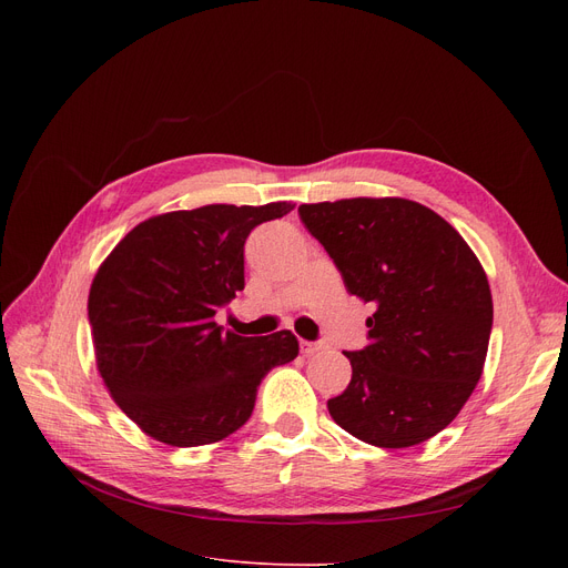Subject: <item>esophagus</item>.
Masks as SVG:
<instances>
[{"label": "esophagus", "instance_id": "1", "mask_svg": "<svg viewBox=\"0 0 568 568\" xmlns=\"http://www.w3.org/2000/svg\"><path fill=\"white\" fill-rule=\"evenodd\" d=\"M317 351H322V343H313V341H301V353H303L305 357L315 355Z\"/></svg>", "mask_w": 568, "mask_h": 568}]
</instances>
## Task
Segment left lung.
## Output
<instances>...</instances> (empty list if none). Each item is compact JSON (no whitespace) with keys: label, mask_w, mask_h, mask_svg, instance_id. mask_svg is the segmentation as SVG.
Returning <instances> with one entry per match:
<instances>
[{"label":"left lung","mask_w":568,"mask_h":568,"mask_svg":"<svg viewBox=\"0 0 568 568\" xmlns=\"http://www.w3.org/2000/svg\"><path fill=\"white\" fill-rule=\"evenodd\" d=\"M298 215L353 296L374 303L369 346L346 353L348 388L332 419L376 448H409L443 432L484 372L490 286L459 232L407 199L303 203Z\"/></svg>","instance_id":"8db88e82"}]
</instances>
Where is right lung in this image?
<instances>
[{"mask_svg":"<svg viewBox=\"0 0 568 568\" xmlns=\"http://www.w3.org/2000/svg\"><path fill=\"white\" fill-rule=\"evenodd\" d=\"M294 203H213L140 222L94 274V355L111 398L151 438L175 448L242 428L263 376L298 355L291 332H222L217 307L244 288V244Z\"/></svg>","mask_w":568,"mask_h":568,"instance_id":"obj_1","label":"right lung"}]
</instances>
